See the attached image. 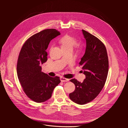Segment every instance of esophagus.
<instances>
[{
	"label": "esophagus",
	"mask_w": 128,
	"mask_h": 128,
	"mask_svg": "<svg viewBox=\"0 0 128 128\" xmlns=\"http://www.w3.org/2000/svg\"><path fill=\"white\" fill-rule=\"evenodd\" d=\"M60 80L62 82H66L69 80V79H67V78H61Z\"/></svg>",
	"instance_id": "obj_1"
}]
</instances>
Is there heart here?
<instances>
[{"label": "heart", "mask_w": 128, "mask_h": 128, "mask_svg": "<svg viewBox=\"0 0 128 128\" xmlns=\"http://www.w3.org/2000/svg\"><path fill=\"white\" fill-rule=\"evenodd\" d=\"M60 44L62 49H71L72 50L76 44V41L74 38L69 36H65L60 40Z\"/></svg>", "instance_id": "heart-1"}]
</instances>
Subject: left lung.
<instances>
[{"mask_svg": "<svg viewBox=\"0 0 128 128\" xmlns=\"http://www.w3.org/2000/svg\"><path fill=\"white\" fill-rule=\"evenodd\" d=\"M86 42V48L80 65L86 76L82 82L71 79L76 89L69 94L74 102L83 105L94 100L102 90L107 77L108 59L106 48L103 42L96 36L82 30Z\"/></svg>", "mask_w": 128, "mask_h": 128, "instance_id": "1", "label": "left lung"}]
</instances>
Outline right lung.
<instances>
[{"label": "right lung", "mask_w": 128, "mask_h": 128, "mask_svg": "<svg viewBox=\"0 0 128 128\" xmlns=\"http://www.w3.org/2000/svg\"><path fill=\"white\" fill-rule=\"evenodd\" d=\"M59 35L60 32L55 29L44 30L29 38L20 50L16 66L18 78L26 95L35 102L48 100L61 82L59 77L52 78L42 72L41 67L48 60L46 50L49 43Z\"/></svg>", "instance_id": "right-lung-1"}]
</instances>
